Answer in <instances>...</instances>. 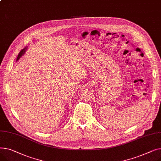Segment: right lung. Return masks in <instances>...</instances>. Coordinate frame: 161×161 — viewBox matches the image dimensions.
I'll use <instances>...</instances> for the list:
<instances>
[{
    "label": "right lung",
    "mask_w": 161,
    "mask_h": 161,
    "mask_svg": "<svg viewBox=\"0 0 161 161\" xmlns=\"http://www.w3.org/2000/svg\"><path fill=\"white\" fill-rule=\"evenodd\" d=\"M25 48H24V49H21V50L20 51L19 54H18V57H17V61H18V59L22 56V55H23V53H25Z\"/></svg>",
    "instance_id": "right-lung-1"
}]
</instances>
